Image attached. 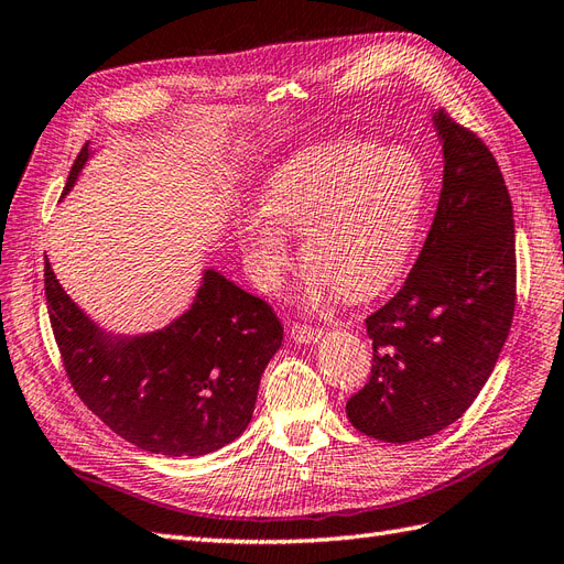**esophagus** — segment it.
Here are the masks:
<instances>
[{
    "instance_id": "esophagus-1",
    "label": "esophagus",
    "mask_w": 564,
    "mask_h": 564,
    "mask_svg": "<svg viewBox=\"0 0 564 564\" xmlns=\"http://www.w3.org/2000/svg\"><path fill=\"white\" fill-rule=\"evenodd\" d=\"M290 335L299 341V345H311V341H318L323 329L321 327H313V325H304V323H294L290 327Z\"/></svg>"
}]
</instances>
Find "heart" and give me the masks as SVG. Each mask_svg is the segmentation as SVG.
<instances>
[{
	"label": "heart",
	"mask_w": 564,
	"mask_h": 564,
	"mask_svg": "<svg viewBox=\"0 0 564 564\" xmlns=\"http://www.w3.org/2000/svg\"><path fill=\"white\" fill-rule=\"evenodd\" d=\"M423 172L404 150L341 141L301 150L268 176L263 208L237 219L239 246L256 286L278 292L292 265L286 231H301L311 301L380 292L414 243Z\"/></svg>",
	"instance_id": "b5f03b06"
}]
</instances>
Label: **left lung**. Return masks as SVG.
Listing matches in <instances>:
<instances>
[{
  "mask_svg": "<svg viewBox=\"0 0 564 564\" xmlns=\"http://www.w3.org/2000/svg\"><path fill=\"white\" fill-rule=\"evenodd\" d=\"M445 170L437 210L402 290L366 318L373 366L351 394L356 431L414 443L455 423L496 368L517 301L514 217L488 145L435 112Z\"/></svg>",
  "mask_w": 564,
  "mask_h": 564,
  "instance_id": "left-lung-1",
  "label": "left lung"
}]
</instances>
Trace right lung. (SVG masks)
Returning a JSON list of instances; mask_svg holds the SVG:
<instances>
[{"instance_id":"1","label":"right lung","mask_w":564,"mask_h":564,"mask_svg":"<svg viewBox=\"0 0 564 564\" xmlns=\"http://www.w3.org/2000/svg\"><path fill=\"white\" fill-rule=\"evenodd\" d=\"M90 158L80 148L64 194ZM45 296L68 382L123 441L167 457L208 455L251 423L260 376L282 345L265 299L205 270L191 308L158 333L112 339L62 290L45 260Z\"/></svg>"}]
</instances>
